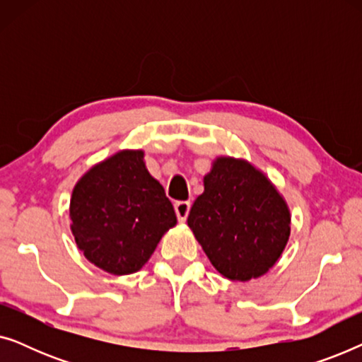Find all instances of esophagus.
Segmentation results:
<instances>
[{
  "label": "esophagus",
  "mask_w": 362,
  "mask_h": 362,
  "mask_svg": "<svg viewBox=\"0 0 362 362\" xmlns=\"http://www.w3.org/2000/svg\"><path fill=\"white\" fill-rule=\"evenodd\" d=\"M191 202L189 201H177L175 204V212L177 216V221L185 222L187 219V214H189Z\"/></svg>",
  "instance_id": "1"
}]
</instances>
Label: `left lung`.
Masks as SVG:
<instances>
[{"instance_id":"8db88e82","label":"left lung","mask_w":362,"mask_h":362,"mask_svg":"<svg viewBox=\"0 0 362 362\" xmlns=\"http://www.w3.org/2000/svg\"><path fill=\"white\" fill-rule=\"evenodd\" d=\"M187 226L226 279L249 281L267 274L290 237V211L264 173L245 160L221 156L204 176Z\"/></svg>"}]
</instances>
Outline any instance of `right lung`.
Wrapping results in <instances>:
<instances>
[{"label": "right lung", "mask_w": 362, "mask_h": 362, "mask_svg": "<svg viewBox=\"0 0 362 362\" xmlns=\"http://www.w3.org/2000/svg\"><path fill=\"white\" fill-rule=\"evenodd\" d=\"M145 153L123 150L90 168L71 197V230L86 259L112 275L135 274L163 234L176 226L165 189Z\"/></svg>", "instance_id": "right-lung-1"}]
</instances>
